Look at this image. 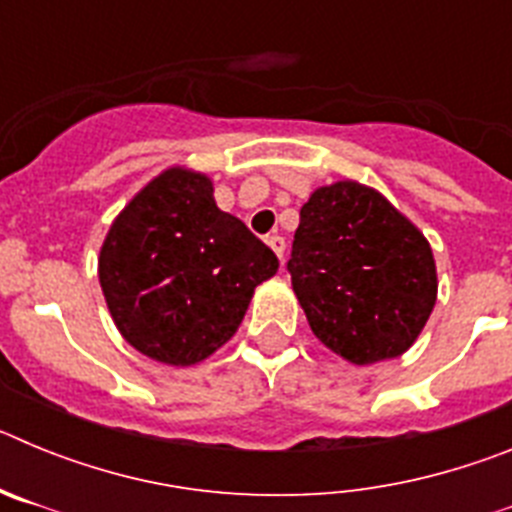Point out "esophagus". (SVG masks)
Listing matches in <instances>:
<instances>
[{"label": "esophagus", "mask_w": 512, "mask_h": 512, "mask_svg": "<svg viewBox=\"0 0 512 512\" xmlns=\"http://www.w3.org/2000/svg\"><path fill=\"white\" fill-rule=\"evenodd\" d=\"M271 246V251L277 253L279 261H284V248H287V241H284L282 235H269V241H266Z\"/></svg>", "instance_id": "obj_1"}]
</instances>
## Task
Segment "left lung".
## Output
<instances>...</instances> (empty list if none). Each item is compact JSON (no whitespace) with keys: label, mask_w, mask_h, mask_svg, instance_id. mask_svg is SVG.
Returning a JSON list of instances; mask_svg holds the SVG:
<instances>
[{"label":"left lung","mask_w":512,"mask_h":512,"mask_svg":"<svg viewBox=\"0 0 512 512\" xmlns=\"http://www.w3.org/2000/svg\"><path fill=\"white\" fill-rule=\"evenodd\" d=\"M287 271L312 333L359 366L405 354L436 305V261L423 233L356 182L312 192Z\"/></svg>","instance_id":"1"}]
</instances>
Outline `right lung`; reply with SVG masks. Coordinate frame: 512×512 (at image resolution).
Here are the masks:
<instances>
[{
    "label": "right lung",
    "instance_id": "right-lung-1",
    "mask_svg": "<svg viewBox=\"0 0 512 512\" xmlns=\"http://www.w3.org/2000/svg\"><path fill=\"white\" fill-rule=\"evenodd\" d=\"M279 259L215 205L205 174L169 169L117 215L99 284L122 338L161 364L189 366L233 338L253 289Z\"/></svg>",
    "mask_w": 512,
    "mask_h": 512
}]
</instances>
